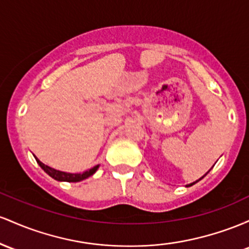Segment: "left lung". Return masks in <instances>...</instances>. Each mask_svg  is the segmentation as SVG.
<instances>
[{
    "instance_id": "1",
    "label": "left lung",
    "mask_w": 249,
    "mask_h": 249,
    "mask_svg": "<svg viewBox=\"0 0 249 249\" xmlns=\"http://www.w3.org/2000/svg\"><path fill=\"white\" fill-rule=\"evenodd\" d=\"M209 170H211V169H209ZM209 170H208V172H209ZM207 172V173H208ZM207 173H206V174L205 175H203V177L202 178H199V180H196V181H195V182H193V183H189V185H187V187H191V186H193V185H195V183H196V182H199V181L201 180V178H205L206 177V175H207Z\"/></svg>"
}]
</instances>
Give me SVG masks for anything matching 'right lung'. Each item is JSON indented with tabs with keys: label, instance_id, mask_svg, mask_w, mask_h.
Here are the masks:
<instances>
[{
	"label": "right lung",
	"instance_id": "right-lung-1",
	"mask_svg": "<svg viewBox=\"0 0 249 249\" xmlns=\"http://www.w3.org/2000/svg\"><path fill=\"white\" fill-rule=\"evenodd\" d=\"M35 159H36V161H37V163L40 164L41 168L43 169L44 172L49 175V177H52L53 178H55V180H57V181H66V182H79V181H82V180H85V178L91 177V175H93L94 173L99 169V164H97V166L93 167V168H90L89 170H86V172L81 173V174L80 173L72 174V173L61 172V170H56V169L52 168V167L42 163V162L38 160L37 158H35Z\"/></svg>",
	"mask_w": 249,
	"mask_h": 249
}]
</instances>
